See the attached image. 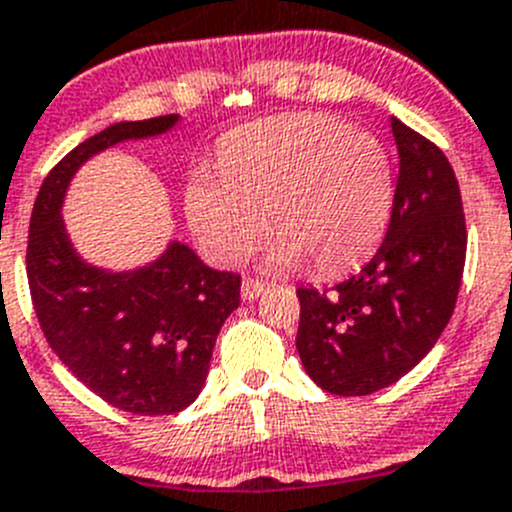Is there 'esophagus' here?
Returning a JSON list of instances; mask_svg holds the SVG:
<instances>
[{
  "label": "esophagus",
  "mask_w": 512,
  "mask_h": 512,
  "mask_svg": "<svg viewBox=\"0 0 512 512\" xmlns=\"http://www.w3.org/2000/svg\"><path fill=\"white\" fill-rule=\"evenodd\" d=\"M267 290V285L262 280L245 278L242 280V300H257Z\"/></svg>",
  "instance_id": "obj_1"
}]
</instances>
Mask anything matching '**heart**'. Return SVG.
<instances>
[{"mask_svg": "<svg viewBox=\"0 0 512 512\" xmlns=\"http://www.w3.org/2000/svg\"><path fill=\"white\" fill-rule=\"evenodd\" d=\"M394 171L384 143L326 113H290L234 131L219 151V179L194 171L184 209L199 245L237 265L265 237L267 265L310 262L338 272L364 260L389 224Z\"/></svg>", "mask_w": 512, "mask_h": 512, "instance_id": "obj_1", "label": "heart"}]
</instances>
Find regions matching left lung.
Returning a JSON list of instances; mask_svg holds the SVG:
<instances>
[{
    "mask_svg": "<svg viewBox=\"0 0 512 512\" xmlns=\"http://www.w3.org/2000/svg\"><path fill=\"white\" fill-rule=\"evenodd\" d=\"M399 179L386 237L331 290L300 288L295 346L328 394L366 396L396 384L447 328L465 270L460 184L447 156L391 118Z\"/></svg>",
    "mask_w": 512,
    "mask_h": 512,
    "instance_id": "1",
    "label": "left lung"
}]
</instances>
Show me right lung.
I'll return each instance as SVG.
<instances>
[{
	"label": "right lung",
	"mask_w": 512,
	"mask_h": 512,
	"mask_svg": "<svg viewBox=\"0 0 512 512\" xmlns=\"http://www.w3.org/2000/svg\"><path fill=\"white\" fill-rule=\"evenodd\" d=\"M176 123V113L121 121L75 146L42 181L27 242V280L50 348L93 394L143 417L176 414L197 399L219 331L240 308L242 280L204 265L179 240L133 270L90 265L70 240L62 204L85 161Z\"/></svg>",
	"instance_id": "obj_1"
}]
</instances>
